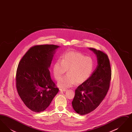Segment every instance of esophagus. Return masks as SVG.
Instances as JSON below:
<instances>
[{
  "label": "esophagus",
  "instance_id": "34e87169",
  "mask_svg": "<svg viewBox=\"0 0 132 132\" xmlns=\"http://www.w3.org/2000/svg\"><path fill=\"white\" fill-rule=\"evenodd\" d=\"M67 89H65V88H60V91H63V92H66Z\"/></svg>",
  "mask_w": 132,
  "mask_h": 132
}]
</instances>
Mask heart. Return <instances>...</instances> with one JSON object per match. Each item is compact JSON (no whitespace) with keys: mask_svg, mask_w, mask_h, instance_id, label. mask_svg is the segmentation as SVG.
I'll list each match as a JSON object with an SVG mask.
<instances>
[{"mask_svg":"<svg viewBox=\"0 0 132 132\" xmlns=\"http://www.w3.org/2000/svg\"><path fill=\"white\" fill-rule=\"evenodd\" d=\"M94 63L92 58L86 56L80 52L70 51L61 57L53 66V73L58 81L66 71L68 74L58 81L57 85L62 88L72 87L77 82L81 84L87 81L92 75Z\"/></svg>","mask_w":132,"mask_h":132,"instance_id":"obj_1","label":"heart"}]
</instances>
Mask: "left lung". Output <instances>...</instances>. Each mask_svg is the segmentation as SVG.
Masks as SVG:
<instances>
[{
  "mask_svg": "<svg viewBox=\"0 0 132 132\" xmlns=\"http://www.w3.org/2000/svg\"><path fill=\"white\" fill-rule=\"evenodd\" d=\"M89 49L96 55L97 65L88 80L76 88L72 102L74 110L82 115L92 112L99 106L108 92L111 77L106 54L93 48Z\"/></svg>",
  "mask_w": 132,
  "mask_h": 132,
  "instance_id": "8db88e82",
  "label": "left lung"
}]
</instances>
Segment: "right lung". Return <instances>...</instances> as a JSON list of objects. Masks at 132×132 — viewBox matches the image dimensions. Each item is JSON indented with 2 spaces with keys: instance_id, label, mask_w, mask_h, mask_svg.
Wrapping results in <instances>:
<instances>
[{
  "instance_id": "right-lung-1",
  "label": "right lung",
  "mask_w": 132,
  "mask_h": 132,
  "mask_svg": "<svg viewBox=\"0 0 132 132\" xmlns=\"http://www.w3.org/2000/svg\"><path fill=\"white\" fill-rule=\"evenodd\" d=\"M53 44L35 45L26 53L16 72V87L26 106L35 112L45 110L59 91L50 77V67L56 50Z\"/></svg>"
}]
</instances>
